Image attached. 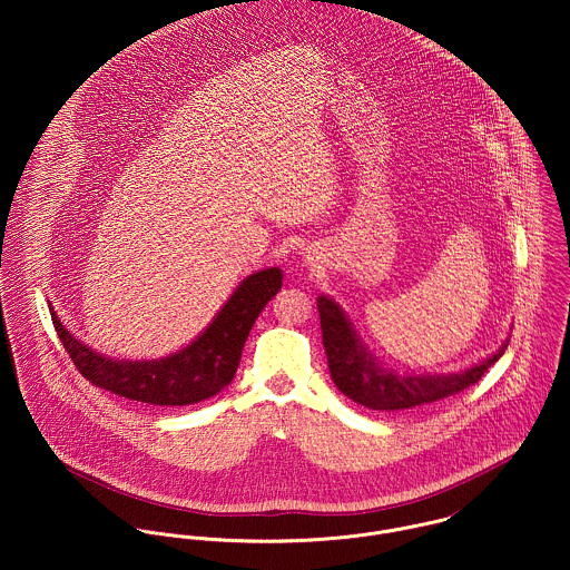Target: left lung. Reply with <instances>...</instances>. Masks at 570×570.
<instances>
[{
  "label": "left lung",
  "instance_id": "obj_1",
  "mask_svg": "<svg viewBox=\"0 0 570 570\" xmlns=\"http://www.w3.org/2000/svg\"><path fill=\"white\" fill-rule=\"evenodd\" d=\"M326 362L333 384L342 395L371 410H404L456 395L476 384L498 362L504 346L483 364L459 375H397L384 371L362 346L342 309L326 296L318 298Z\"/></svg>",
  "mask_w": 570,
  "mask_h": 570
}]
</instances>
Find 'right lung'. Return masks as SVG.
Instances as JSON below:
<instances>
[{
	"label": "right lung",
	"instance_id": "add662e5",
	"mask_svg": "<svg viewBox=\"0 0 570 570\" xmlns=\"http://www.w3.org/2000/svg\"><path fill=\"white\" fill-rule=\"evenodd\" d=\"M283 272L269 267L247 276L208 326L184 351L151 362H116L81 344L52 312V325L89 384L151 406H188L224 391L239 366L247 333L281 289Z\"/></svg>",
	"mask_w": 570,
	"mask_h": 570
}]
</instances>
